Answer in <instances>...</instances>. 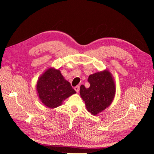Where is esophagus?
Segmentation results:
<instances>
[{
  "instance_id": "obj_1",
  "label": "esophagus",
  "mask_w": 154,
  "mask_h": 154,
  "mask_svg": "<svg viewBox=\"0 0 154 154\" xmlns=\"http://www.w3.org/2000/svg\"><path fill=\"white\" fill-rule=\"evenodd\" d=\"M74 90H75V91L77 93H79L80 91V86H76L75 87H74Z\"/></svg>"
}]
</instances>
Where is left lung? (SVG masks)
Returning a JSON list of instances; mask_svg holds the SVG:
<instances>
[{"instance_id": "1", "label": "left lung", "mask_w": 154, "mask_h": 154, "mask_svg": "<svg viewBox=\"0 0 154 154\" xmlns=\"http://www.w3.org/2000/svg\"><path fill=\"white\" fill-rule=\"evenodd\" d=\"M88 82L90 84V88H86L81 85L80 94L88 111L96 115L111 104L115 94V85L108 71L90 75Z\"/></svg>"}]
</instances>
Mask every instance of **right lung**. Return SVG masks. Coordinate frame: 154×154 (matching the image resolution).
<instances>
[{
	"instance_id": "1",
	"label": "right lung",
	"mask_w": 154,
	"mask_h": 154,
	"mask_svg": "<svg viewBox=\"0 0 154 154\" xmlns=\"http://www.w3.org/2000/svg\"><path fill=\"white\" fill-rule=\"evenodd\" d=\"M36 89L41 102L51 108L61 105L63 100L76 93L60 70L49 68L39 79Z\"/></svg>"
}]
</instances>
